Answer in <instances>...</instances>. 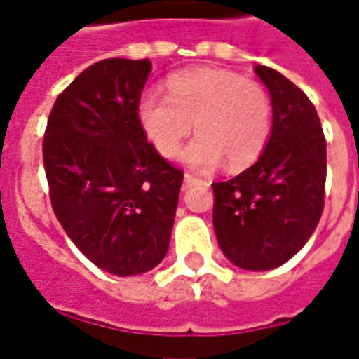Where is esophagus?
<instances>
[{
    "label": "esophagus",
    "instance_id": "esophagus-1",
    "mask_svg": "<svg viewBox=\"0 0 359 359\" xmlns=\"http://www.w3.org/2000/svg\"><path fill=\"white\" fill-rule=\"evenodd\" d=\"M200 182H203V180L198 179V177H194V175H190V172H187V175H184V184H187V187H192V184H200Z\"/></svg>",
    "mask_w": 359,
    "mask_h": 359
}]
</instances>
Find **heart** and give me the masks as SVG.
Instances as JSON below:
<instances>
[{"mask_svg":"<svg viewBox=\"0 0 359 359\" xmlns=\"http://www.w3.org/2000/svg\"><path fill=\"white\" fill-rule=\"evenodd\" d=\"M169 95L144 90L136 115L148 140L163 157H175L196 126L182 159L194 169H211L226 159L231 169L254 163L267 146L273 107L267 90L242 74L194 67L167 79Z\"/></svg>","mask_w":359,"mask_h":359,"instance_id":"obj_1","label":"heart"}]
</instances>
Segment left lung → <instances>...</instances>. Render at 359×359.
<instances>
[{
    "mask_svg": "<svg viewBox=\"0 0 359 359\" xmlns=\"http://www.w3.org/2000/svg\"><path fill=\"white\" fill-rule=\"evenodd\" d=\"M254 71L273 105L269 142L250 169L211 184L213 226L236 267L267 271L296 256L321 219L327 142L308 95L271 67Z\"/></svg>",
    "mask_w": 359,
    "mask_h": 359,
    "instance_id": "8db88e82",
    "label": "left lung"
}]
</instances>
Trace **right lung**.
<instances>
[{"instance_id": "1", "label": "right lung", "mask_w": 359, "mask_h": 359, "mask_svg": "<svg viewBox=\"0 0 359 359\" xmlns=\"http://www.w3.org/2000/svg\"><path fill=\"white\" fill-rule=\"evenodd\" d=\"M148 59H103L59 97L43 134L50 200L67 236L117 277L154 269L167 254L182 171L146 140L136 105Z\"/></svg>"}]
</instances>
